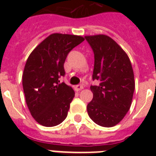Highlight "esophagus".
I'll return each mask as SVG.
<instances>
[{
	"label": "esophagus",
	"mask_w": 156,
	"mask_h": 156,
	"mask_svg": "<svg viewBox=\"0 0 156 156\" xmlns=\"http://www.w3.org/2000/svg\"><path fill=\"white\" fill-rule=\"evenodd\" d=\"M83 89V85H77L75 87V90L77 91H79V90H82Z\"/></svg>",
	"instance_id": "obj_1"
}]
</instances>
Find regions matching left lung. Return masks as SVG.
<instances>
[{"instance_id":"left-lung-1","label":"left lung","mask_w":156,"mask_h":156,"mask_svg":"<svg viewBox=\"0 0 156 156\" xmlns=\"http://www.w3.org/2000/svg\"><path fill=\"white\" fill-rule=\"evenodd\" d=\"M95 55L93 99L87 112L95 123L112 127L125 117L130 108L135 88L134 74L128 55L117 43L106 35H86Z\"/></svg>"}]
</instances>
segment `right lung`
<instances>
[{
	"label": "right lung",
	"mask_w": 156,
	"mask_h": 156,
	"mask_svg": "<svg viewBox=\"0 0 156 156\" xmlns=\"http://www.w3.org/2000/svg\"><path fill=\"white\" fill-rule=\"evenodd\" d=\"M85 40L81 35L54 33L36 46L28 56L23 73L26 103L31 116L46 127L61 124L68 115L74 90L60 83L65 75L68 53Z\"/></svg>",
	"instance_id": "1"
}]
</instances>
